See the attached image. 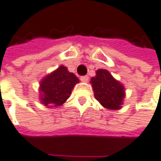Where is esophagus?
Instances as JSON below:
<instances>
[{
  "instance_id": "obj_1",
  "label": "esophagus",
  "mask_w": 161,
  "mask_h": 161,
  "mask_svg": "<svg viewBox=\"0 0 161 161\" xmlns=\"http://www.w3.org/2000/svg\"><path fill=\"white\" fill-rule=\"evenodd\" d=\"M88 76L87 75H83V76H81L80 77V80L82 81V82H87L88 81Z\"/></svg>"
}]
</instances>
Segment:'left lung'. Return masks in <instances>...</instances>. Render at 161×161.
<instances>
[{
    "label": "left lung",
    "mask_w": 161,
    "mask_h": 161,
    "mask_svg": "<svg viewBox=\"0 0 161 161\" xmlns=\"http://www.w3.org/2000/svg\"><path fill=\"white\" fill-rule=\"evenodd\" d=\"M91 84L93 86L96 99L108 109H119L125 97L123 86L114 79L110 73L104 69L97 71V75L92 77Z\"/></svg>",
    "instance_id": "8db88e82"
}]
</instances>
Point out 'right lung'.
I'll return each mask as SVG.
<instances>
[{"instance_id":"obj_1","label":"right lung","mask_w":161,"mask_h":161,"mask_svg":"<svg viewBox=\"0 0 161 161\" xmlns=\"http://www.w3.org/2000/svg\"><path fill=\"white\" fill-rule=\"evenodd\" d=\"M79 79L61 65L41 82V99L44 106L58 107L63 105L70 97L72 89Z\"/></svg>"}]
</instances>
